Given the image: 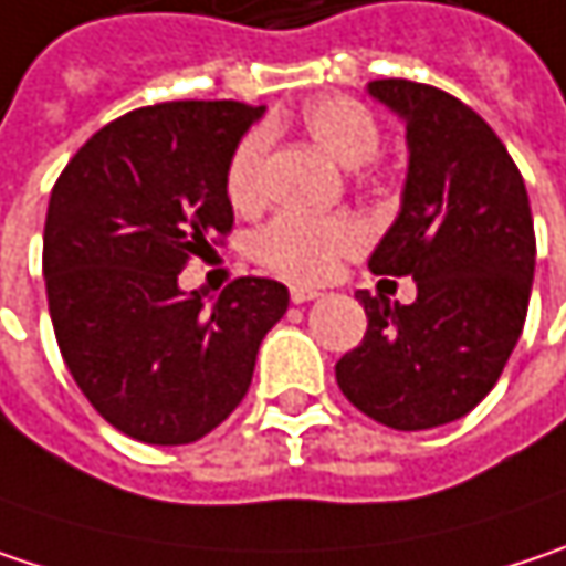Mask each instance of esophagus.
<instances>
[{
    "label": "esophagus",
    "instance_id": "1",
    "mask_svg": "<svg viewBox=\"0 0 566 566\" xmlns=\"http://www.w3.org/2000/svg\"><path fill=\"white\" fill-rule=\"evenodd\" d=\"M318 296H322V293H318V290H312V286H293V290H290V300H293L296 305L312 303V300H318Z\"/></svg>",
    "mask_w": 566,
    "mask_h": 566
}]
</instances>
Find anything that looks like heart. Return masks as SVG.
<instances>
[{
  "mask_svg": "<svg viewBox=\"0 0 566 566\" xmlns=\"http://www.w3.org/2000/svg\"><path fill=\"white\" fill-rule=\"evenodd\" d=\"M305 132L315 144L332 154L344 167L367 164L380 147V125L364 102L350 96H322L303 108ZM270 132H248L228 164V199L241 212H254L263 202V170H266ZM367 244V224L357 216H312V212H283L266 222L254 238L258 261L296 283L328 280L344 258L360 254Z\"/></svg>",
  "mask_w": 566,
  "mask_h": 566,
  "instance_id": "1",
  "label": "heart"
}]
</instances>
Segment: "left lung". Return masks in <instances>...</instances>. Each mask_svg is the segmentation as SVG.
Masks as SVG:
<instances>
[{
    "label": "left lung",
    "mask_w": 566,
    "mask_h": 566,
    "mask_svg": "<svg viewBox=\"0 0 566 566\" xmlns=\"http://www.w3.org/2000/svg\"><path fill=\"white\" fill-rule=\"evenodd\" d=\"M370 96L402 115L409 142L402 209L370 270L412 276L419 296L389 305L360 290L367 332L335 377L374 422L422 431L500 380L528 312L535 224L515 160L470 105L412 80H374Z\"/></svg>",
    "instance_id": "8db88e82"
}]
</instances>
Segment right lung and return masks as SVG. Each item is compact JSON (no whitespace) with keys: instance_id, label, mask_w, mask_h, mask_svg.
Segmentation results:
<instances>
[{"instance_id":"right-lung-1","label":"right lung","mask_w":566,"mask_h":566,"mask_svg":"<svg viewBox=\"0 0 566 566\" xmlns=\"http://www.w3.org/2000/svg\"><path fill=\"white\" fill-rule=\"evenodd\" d=\"M263 105H144L99 128L51 189L44 280L63 364L112 428L189 444L241 406L290 293L238 276L219 303L182 296L180 270L234 224L228 164Z\"/></svg>"}]
</instances>
